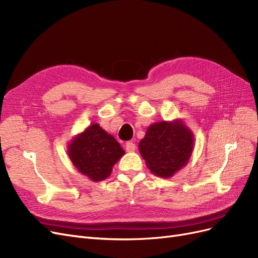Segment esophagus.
Here are the masks:
<instances>
[{"label":"esophagus","instance_id":"1","mask_svg":"<svg viewBox=\"0 0 258 258\" xmlns=\"http://www.w3.org/2000/svg\"><path fill=\"white\" fill-rule=\"evenodd\" d=\"M126 151L128 153H131V152H135L136 151V144L134 142H127L126 143Z\"/></svg>","mask_w":258,"mask_h":258}]
</instances>
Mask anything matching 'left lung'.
I'll return each mask as SVG.
<instances>
[{
    "instance_id": "obj_1",
    "label": "left lung",
    "mask_w": 258,
    "mask_h": 258,
    "mask_svg": "<svg viewBox=\"0 0 258 258\" xmlns=\"http://www.w3.org/2000/svg\"><path fill=\"white\" fill-rule=\"evenodd\" d=\"M192 131L181 119L158 121L147 128L139 151L147 168L159 177H171L185 167L194 151Z\"/></svg>"
}]
</instances>
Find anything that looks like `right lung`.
Wrapping results in <instances>:
<instances>
[{"label":"right lung","instance_id":"right-lung-1","mask_svg":"<svg viewBox=\"0 0 258 258\" xmlns=\"http://www.w3.org/2000/svg\"><path fill=\"white\" fill-rule=\"evenodd\" d=\"M68 155L80 173L93 182H100L111 175L124 151L99 123H92L70 141Z\"/></svg>","mask_w":258,"mask_h":258}]
</instances>
